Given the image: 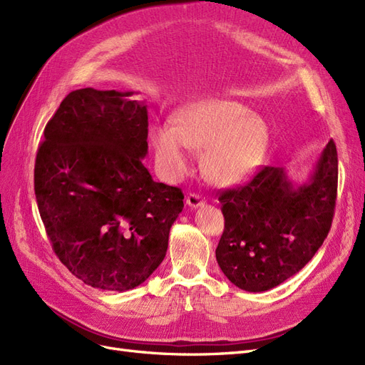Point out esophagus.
<instances>
[{"label": "esophagus", "mask_w": 365, "mask_h": 365, "mask_svg": "<svg viewBox=\"0 0 365 365\" xmlns=\"http://www.w3.org/2000/svg\"><path fill=\"white\" fill-rule=\"evenodd\" d=\"M185 202H187V205L192 207V208H197V207H201V205L205 204V200H204L201 195H197V193H189Z\"/></svg>", "instance_id": "esophagus-1"}]
</instances>
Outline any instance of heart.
I'll return each mask as SVG.
<instances>
[{"instance_id": "1", "label": "heart", "mask_w": 365, "mask_h": 365, "mask_svg": "<svg viewBox=\"0 0 365 365\" xmlns=\"http://www.w3.org/2000/svg\"><path fill=\"white\" fill-rule=\"evenodd\" d=\"M149 140L164 178L181 180L190 172L192 149H202V170L217 185L247 181L262 163L268 143L264 121L227 98L187 103L173 115V125L150 128Z\"/></svg>"}]
</instances>
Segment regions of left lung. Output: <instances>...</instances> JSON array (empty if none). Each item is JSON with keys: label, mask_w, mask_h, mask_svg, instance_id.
Returning <instances> with one entry per match:
<instances>
[{"label": "left lung", "mask_w": 365, "mask_h": 365, "mask_svg": "<svg viewBox=\"0 0 365 365\" xmlns=\"http://www.w3.org/2000/svg\"><path fill=\"white\" fill-rule=\"evenodd\" d=\"M336 189L338 155L330 140L311 178L297 189L282 168L264 165L245 185L220 192L225 228L216 260L227 279L262 292L292 277L327 237Z\"/></svg>", "instance_id": "8db88e82"}]
</instances>
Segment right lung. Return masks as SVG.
Returning a JSON list of instances; mask_svg holds the SVG:
<instances>
[{"mask_svg":"<svg viewBox=\"0 0 365 365\" xmlns=\"http://www.w3.org/2000/svg\"><path fill=\"white\" fill-rule=\"evenodd\" d=\"M134 93L76 90L43 129L35 195L59 260L93 288L134 289L155 271L184 208L143 165L148 109Z\"/></svg>","mask_w":365,"mask_h":365,"instance_id":"1","label":"right lung"}]
</instances>
